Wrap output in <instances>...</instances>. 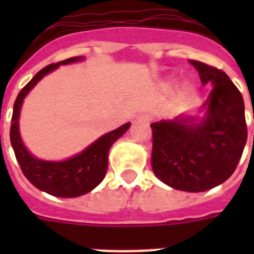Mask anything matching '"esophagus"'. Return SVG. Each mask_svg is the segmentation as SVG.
<instances>
[{
  "instance_id": "obj_1",
  "label": "esophagus",
  "mask_w": 254,
  "mask_h": 254,
  "mask_svg": "<svg viewBox=\"0 0 254 254\" xmlns=\"http://www.w3.org/2000/svg\"><path fill=\"white\" fill-rule=\"evenodd\" d=\"M138 120L145 124H149L151 121V117H150V115H147V113H142V115L138 116Z\"/></svg>"
}]
</instances>
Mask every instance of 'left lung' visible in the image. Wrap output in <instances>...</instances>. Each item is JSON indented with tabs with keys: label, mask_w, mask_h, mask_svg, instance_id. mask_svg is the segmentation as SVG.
<instances>
[{
	"label": "left lung",
	"mask_w": 254,
	"mask_h": 254,
	"mask_svg": "<svg viewBox=\"0 0 254 254\" xmlns=\"http://www.w3.org/2000/svg\"><path fill=\"white\" fill-rule=\"evenodd\" d=\"M190 62L203 84H213L204 104L207 115L197 124L185 120L151 124V167L170 187L201 192L232 175L248 130L243 95L228 75L201 62Z\"/></svg>",
	"instance_id": "left-lung-1"
}]
</instances>
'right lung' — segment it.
Instances as JSON below:
<instances>
[{"label": "right lung", "instance_id": "right-lung-1", "mask_svg": "<svg viewBox=\"0 0 254 254\" xmlns=\"http://www.w3.org/2000/svg\"><path fill=\"white\" fill-rule=\"evenodd\" d=\"M83 58L75 57L62 61L59 63L46 65L31 80L22 88L18 93L13 108L11 127H10V142L13 146L14 154L17 158L22 173L29 182L37 189L45 192L59 197H75L84 195L93 190L103 181L108 170V153L116 139H119L129 129L130 124L127 123L116 130L109 131L100 137L91 146H88L83 153L63 162H47L34 158L26 150L22 143L19 130H18V117L21 111L22 101L29 91L42 77L58 68L61 64H68L73 62L81 61Z\"/></svg>", "mask_w": 254, "mask_h": 254}]
</instances>
